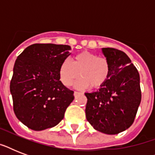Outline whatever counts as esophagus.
<instances>
[{"mask_svg":"<svg viewBox=\"0 0 155 155\" xmlns=\"http://www.w3.org/2000/svg\"><path fill=\"white\" fill-rule=\"evenodd\" d=\"M80 92H74V96H75V97H76L78 96V95H80Z\"/></svg>","mask_w":155,"mask_h":155,"instance_id":"34e87169","label":"esophagus"}]
</instances>
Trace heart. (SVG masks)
Returning a JSON list of instances; mask_svg holds the SVG:
<instances>
[{
    "instance_id": "obj_1",
    "label": "heart",
    "mask_w": 155,
    "mask_h": 155,
    "mask_svg": "<svg viewBox=\"0 0 155 155\" xmlns=\"http://www.w3.org/2000/svg\"><path fill=\"white\" fill-rule=\"evenodd\" d=\"M111 68L108 59L89 51L76 54L71 62L65 59L61 63L58 76L65 87H70L75 80L81 76L75 84L78 89L88 87L97 89L101 87L109 78Z\"/></svg>"
}]
</instances>
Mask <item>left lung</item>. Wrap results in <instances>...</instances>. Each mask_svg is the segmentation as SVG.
<instances>
[{
    "label": "left lung",
    "mask_w": 155,
    "mask_h": 155,
    "mask_svg": "<svg viewBox=\"0 0 155 155\" xmlns=\"http://www.w3.org/2000/svg\"><path fill=\"white\" fill-rule=\"evenodd\" d=\"M102 52L110 64V75L98 91L85 93V113L95 130L117 134L134 121L142 100L139 73L125 52L110 47Z\"/></svg>",
    "instance_id": "8db88e82"
}]
</instances>
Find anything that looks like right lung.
<instances>
[{"instance_id":"right-lung-1","label":"right lung","mask_w":155,"mask_h":155,"mask_svg":"<svg viewBox=\"0 0 155 155\" xmlns=\"http://www.w3.org/2000/svg\"><path fill=\"white\" fill-rule=\"evenodd\" d=\"M70 46L36 43L18 56L10 81L13 111L28 128L44 130L58 125L74 100L61 83L58 69L70 55Z\"/></svg>"}]
</instances>
